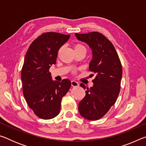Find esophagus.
Segmentation results:
<instances>
[{
    "label": "esophagus",
    "mask_w": 146,
    "mask_h": 146,
    "mask_svg": "<svg viewBox=\"0 0 146 146\" xmlns=\"http://www.w3.org/2000/svg\"><path fill=\"white\" fill-rule=\"evenodd\" d=\"M71 86H73V87H77V86L79 85L78 83L75 80H71Z\"/></svg>",
    "instance_id": "1"
}]
</instances>
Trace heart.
Instances as JSON below:
<instances>
[{
  "instance_id": "obj_1",
  "label": "heart",
  "mask_w": 146,
  "mask_h": 146,
  "mask_svg": "<svg viewBox=\"0 0 146 146\" xmlns=\"http://www.w3.org/2000/svg\"><path fill=\"white\" fill-rule=\"evenodd\" d=\"M75 50H77V49H85V50H86V47L84 45H82V44H79V43L75 44Z\"/></svg>"
}]
</instances>
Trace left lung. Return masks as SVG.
<instances>
[{"mask_svg": "<svg viewBox=\"0 0 146 146\" xmlns=\"http://www.w3.org/2000/svg\"><path fill=\"white\" fill-rule=\"evenodd\" d=\"M75 36L92 50L89 70L96 75L93 86L87 88L84 98L79 102L78 111L86 119L97 120L102 118L117 101L122 76V64L114 46L102 33L95 31L75 33ZM80 86L86 88L82 83Z\"/></svg>", "mask_w": 146, "mask_h": 146, "instance_id": "obj_1", "label": "left lung"}]
</instances>
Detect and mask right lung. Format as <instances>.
Wrapping results in <instances>:
<instances>
[{"label":"right lung","mask_w":146,"mask_h":146,"mask_svg":"<svg viewBox=\"0 0 146 146\" xmlns=\"http://www.w3.org/2000/svg\"><path fill=\"white\" fill-rule=\"evenodd\" d=\"M70 35L55 32L42 34L29 46L21 71L24 97L35 114L42 119H51L60 111L62 98L71 87V81L51 79L49 68L56 64L59 49Z\"/></svg>","instance_id":"right-lung-1"}]
</instances>
